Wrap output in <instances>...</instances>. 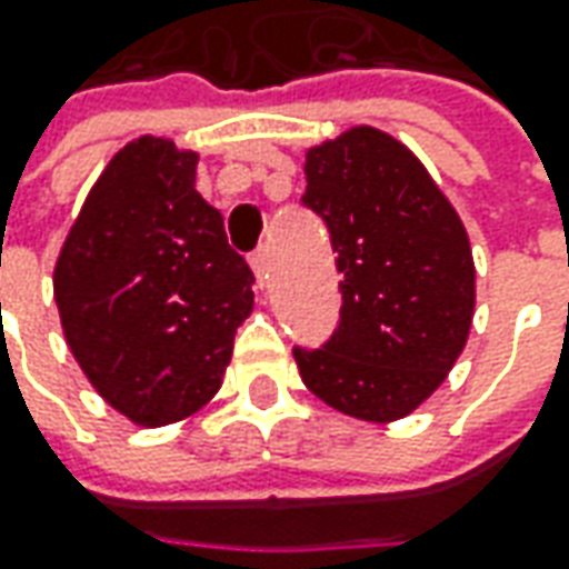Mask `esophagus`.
I'll return each instance as SVG.
<instances>
[{
  "mask_svg": "<svg viewBox=\"0 0 569 569\" xmlns=\"http://www.w3.org/2000/svg\"><path fill=\"white\" fill-rule=\"evenodd\" d=\"M250 266H252V272H256V278H259V284L269 278V252L266 250H256L250 256Z\"/></svg>",
  "mask_w": 569,
  "mask_h": 569,
  "instance_id": "obj_1",
  "label": "esophagus"
}]
</instances>
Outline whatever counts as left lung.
Here are the masks:
<instances>
[{
    "instance_id": "left-lung-1",
    "label": "left lung",
    "mask_w": 569,
    "mask_h": 569,
    "mask_svg": "<svg viewBox=\"0 0 569 569\" xmlns=\"http://www.w3.org/2000/svg\"><path fill=\"white\" fill-rule=\"evenodd\" d=\"M303 206L339 252L341 313L295 348L307 389L341 415L399 421L447 380L475 313V262L456 208L425 164L373 126L307 151Z\"/></svg>"
}]
</instances>
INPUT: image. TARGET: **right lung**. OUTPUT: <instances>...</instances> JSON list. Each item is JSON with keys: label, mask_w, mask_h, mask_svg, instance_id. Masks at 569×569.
Returning a JSON list of instances; mask_svg holds the SVG:
<instances>
[{"label": "right lung", "mask_w": 569, "mask_h": 569, "mask_svg": "<svg viewBox=\"0 0 569 569\" xmlns=\"http://www.w3.org/2000/svg\"><path fill=\"white\" fill-rule=\"evenodd\" d=\"M199 154L144 136L88 192L53 295L78 367L142 427L173 425L221 389L252 310V272L196 192Z\"/></svg>", "instance_id": "right-lung-1"}]
</instances>
